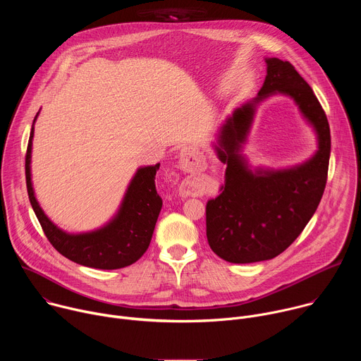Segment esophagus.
<instances>
[{
  "label": "esophagus",
  "instance_id": "34e87169",
  "mask_svg": "<svg viewBox=\"0 0 361 361\" xmlns=\"http://www.w3.org/2000/svg\"><path fill=\"white\" fill-rule=\"evenodd\" d=\"M180 166L184 171L187 173H195L198 170H202L205 166V160L202 157V154L192 147H188L185 149H183L181 152V160H180ZM181 195H188V188L187 187H181L180 190Z\"/></svg>",
  "mask_w": 361,
  "mask_h": 361
}]
</instances>
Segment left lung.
I'll return each mask as SVG.
<instances>
[{
    "label": "left lung",
    "mask_w": 361,
    "mask_h": 361,
    "mask_svg": "<svg viewBox=\"0 0 361 361\" xmlns=\"http://www.w3.org/2000/svg\"><path fill=\"white\" fill-rule=\"evenodd\" d=\"M264 60L267 75L259 94L226 118L213 142L227 170L223 192L207 202V240L220 259L234 264L271 260L281 254L316 213L327 181L331 138L324 110L288 61ZM276 93L295 101L317 134L318 151L291 168H251L242 148L256 107Z\"/></svg>",
    "instance_id": "obj_1"
}]
</instances>
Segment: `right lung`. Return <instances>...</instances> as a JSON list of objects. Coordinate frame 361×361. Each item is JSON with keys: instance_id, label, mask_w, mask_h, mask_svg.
<instances>
[{"instance_id": "1", "label": "right lung", "mask_w": 361, "mask_h": 361, "mask_svg": "<svg viewBox=\"0 0 361 361\" xmlns=\"http://www.w3.org/2000/svg\"><path fill=\"white\" fill-rule=\"evenodd\" d=\"M27 148L25 178L32 210L54 248L68 260L99 270H116L131 266L147 251L154 227L163 207V200L157 194L156 166L140 167L133 176L124 192L117 213L95 230L84 233H68L56 226L41 209L35 197L31 180V151L34 138V124Z\"/></svg>"}]
</instances>
